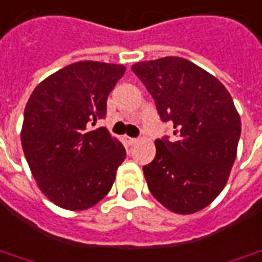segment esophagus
<instances>
[{"mask_svg": "<svg viewBox=\"0 0 262 262\" xmlns=\"http://www.w3.org/2000/svg\"><path fill=\"white\" fill-rule=\"evenodd\" d=\"M138 142V139L136 138H130V136H123V143L127 146H132L133 143H136Z\"/></svg>", "mask_w": 262, "mask_h": 262, "instance_id": "1", "label": "esophagus"}]
</instances>
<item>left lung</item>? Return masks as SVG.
Here are the masks:
<instances>
[{"label":"left lung","mask_w":262,"mask_h":262,"mask_svg":"<svg viewBox=\"0 0 262 262\" xmlns=\"http://www.w3.org/2000/svg\"><path fill=\"white\" fill-rule=\"evenodd\" d=\"M132 70L175 135L155 142L156 156L143 166L149 191L172 212H198L224 189L236 158L241 119L232 97L216 77L182 57L140 61Z\"/></svg>","instance_id":"obj_1"}]
</instances>
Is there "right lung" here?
<instances>
[{
	"label": "right lung",
	"mask_w": 262,
	"mask_h": 262,
	"mask_svg": "<svg viewBox=\"0 0 262 262\" xmlns=\"http://www.w3.org/2000/svg\"><path fill=\"white\" fill-rule=\"evenodd\" d=\"M122 64L79 61L42 80L27 101L21 145L38 188L57 206L83 211L110 191L126 158L106 127L107 96Z\"/></svg>",
	"instance_id": "right-lung-1"
}]
</instances>
